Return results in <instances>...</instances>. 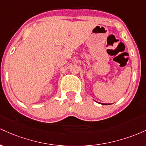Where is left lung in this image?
<instances>
[{"label":"left lung","instance_id":"8db88e82","mask_svg":"<svg viewBox=\"0 0 146 146\" xmlns=\"http://www.w3.org/2000/svg\"><path fill=\"white\" fill-rule=\"evenodd\" d=\"M102 104V105H110V104Z\"/></svg>","mask_w":146,"mask_h":146}]
</instances>
